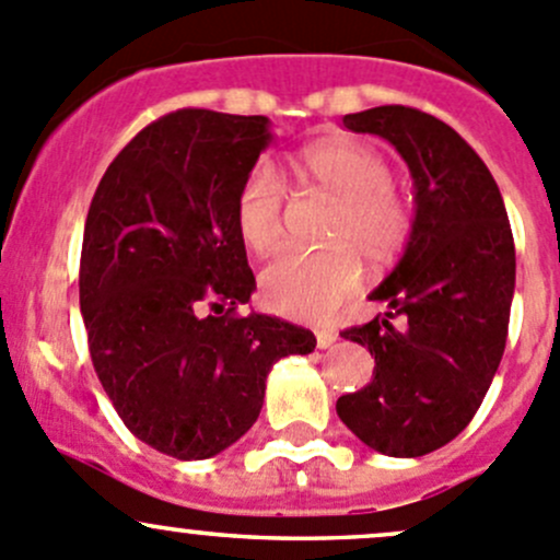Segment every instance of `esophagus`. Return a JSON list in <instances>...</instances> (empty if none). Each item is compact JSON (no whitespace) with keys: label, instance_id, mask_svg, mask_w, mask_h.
I'll list each match as a JSON object with an SVG mask.
<instances>
[{"label":"esophagus","instance_id":"1","mask_svg":"<svg viewBox=\"0 0 560 560\" xmlns=\"http://www.w3.org/2000/svg\"><path fill=\"white\" fill-rule=\"evenodd\" d=\"M334 342H337V331H328V328H320V331H318V348L320 350H328Z\"/></svg>","mask_w":560,"mask_h":560}]
</instances>
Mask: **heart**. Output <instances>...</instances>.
<instances>
[{
    "instance_id": "1",
    "label": "heart",
    "mask_w": 560,
    "mask_h": 560,
    "mask_svg": "<svg viewBox=\"0 0 560 560\" xmlns=\"http://www.w3.org/2000/svg\"><path fill=\"white\" fill-rule=\"evenodd\" d=\"M299 170L339 199L326 229L331 245L280 253L261 272L264 304L293 320H326L359 288L361 256L388 264L407 247L412 207L390 186L394 166L359 140H323L299 153ZM234 223L247 250L267 256L285 237V188L272 164L258 161L234 199Z\"/></svg>"
}]
</instances>
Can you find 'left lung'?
I'll return each mask as SVG.
<instances>
[{"instance_id":"8db88e82","label":"left lung","mask_w":560,"mask_h":560,"mask_svg":"<svg viewBox=\"0 0 560 560\" xmlns=\"http://www.w3.org/2000/svg\"><path fill=\"white\" fill-rule=\"evenodd\" d=\"M342 124L401 153L415 221L396 269L369 293L390 310L342 331L374 355V374L339 396L337 415L372 451L418 458L455 440L491 388L515 293V242L493 175L440 118L385 105Z\"/></svg>"}]
</instances>
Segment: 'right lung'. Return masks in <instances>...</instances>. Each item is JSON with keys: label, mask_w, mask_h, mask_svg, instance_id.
Returning a JSON list of instances; mask_svg holds the SVG:
<instances>
[{"label": "right lung", "mask_w": 560, "mask_h": 560, "mask_svg": "<svg viewBox=\"0 0 560 560\" xmlns=\"http://www.w3.org/2000/svg\"><path fill=\"white\" fill-rule=\"evenodd\" d=\"M272 140L264 115L177 109L107 166L80 253V313L96 377L126 429L180 460L212 458L264 405L267 374L315 334L240 315L256 278L234 199Z\"/></svg>", "instance_id": "1"}]
</instances>
